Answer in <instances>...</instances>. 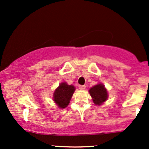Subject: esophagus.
<instances>
[{"instance_id":"esophagus-1","label":"esophagus","mask_w":149,"mask_h":149,"mask_svg":"<svg viewBox=\"0 0 149 149\" xmlns=\"http://www.w3.org/2000/svg\"><path fill=\"white\" fill-rule=\"evenodd\" d=\"M85 88H86V87H85V85H79V89L81 90H84Z\"/></svg>"}]
</instances>
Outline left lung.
Wrapping results in <instances>:
<instances>
[{"label":"left lung","mask_w":149,"mask_h":149,"mask_svg":"<svg viewBox=\"0 0 149 149\" xmlns=\"http://www.w3.org/2000/svg\"><path fill=\"white\" fill-rule=\"evenodd\" d=\"M94 104L96 105H102L108 99V92L104 85L97 84L92 87L89 90Z\"/></svg>","instance_id":"left-lung-1"}]
</instances>
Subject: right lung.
I'll return each mask as SVG.
<instances>
[{
  "label": "right lung",
  "instance_id": "1",
  "mask_svg": "<svg viewBox=\"0 0 149 149\" xmlns=\"http://www.w3.org/2000/svg\"><path fill=\"white\" fill-rule=\"evenodd\" d=\"M75 89L76 88L73 85H68L66 83H61L59 84L53 95L54 102L59 108L64 109L69 105Z\"/></svg>",
  "mask_w": 149,
  "mask_h": 149
}]
</instances>
